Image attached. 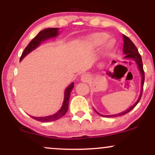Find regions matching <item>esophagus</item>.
<instances>
[{"label":"esophagus","mask_w":155,"mask_h":155,"mask_svg":"<svg viewBox=\"0 0 155 155\" xmlns=\"http://www.w3.org/2000/svg\"><path fill=\"white\" fill-rule=\"evenodd\" d=\"M81 81H84V82H87V81H89L90 78H89L88 75H87V74H83V75L81 76Z\"/></svg>","instance_id":"esophagus-1"}]
</instances>
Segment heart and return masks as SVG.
<instances>
[{
  "label": "heart",
  "instance_id": "1",
  "mask_svg": "<svg viewBox=\"0 0 155 155\" xmlns=\"http://www.w3.org/2000/svg\"><path fill=\"white\" fill-rule=\"evenodd\" d=\"M106 38H107V35L106 33H95V34H92L88 37V44L92 47H97V46L101 45ZM106 47L109 48L110 44H106Z\"/></svg>",
  "mask_w": 155,
  "mask_h": 155
}]
</instances>
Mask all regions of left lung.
Wrapping results in <instances>:
<instances>
[{
  "label": "left lung",
  "instance_id": "obj_1",
  "mask_svg": "<svg viewBox=\"0 0 155 155\" xmlns=\"http://www.w3.org/2000/svg\"><path fill=\"white\" fill-rule=\"evenodd\" d=\"M123 41H124V46H123V52L124 54H125L124 56V58L126 59H133V60L136 62L137 65H138V69H139L140 74H141L142 76V79H141V90H140V96L138 97V101H136V104L133 105V106H131L130 108H128L127 111L122 112V113L118 114H115V115H102L100 114L97 113V111H95L96 113L97 114H99L100 116L102 117H117V116H122V115L128 113L130 111L133 109L135 106L138 104V103L139 102L140 100V97H141L142 95V92H143V83H144V71H143V63H142V59H141V56L138 52V49H137L135 44L133 43L132 41L128 37L126 36L125 35H123Z\"/></svg>",
  "mask_w": 155,
  "mask_h": 155
}]
</instances>
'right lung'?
Masks as SVG:
<instances>
[{
	"label": "right lung",
	"mask_w": 155,
	"mask_h": 155,
	"mask_svg": "<svg viewBox=\"0 0 155 155\" xmlns=\"http://www.w3.org/2000/svg\"><path fill=\"white\" fill-rule=\"evenodd\" d=\"M58 34V28H47V29H44L43 31L39 32V33L34 38H33V40L28 44V45L27 46L25 49L24 51L22 52V55H21L20 58V61L22 60L27 54H29L31 51H33V49H35V48L38 47L40 45L42 41H44L45 40H47L48 38H52V37L57 36ZM74 83H71L68 87L66 88L65 91V94H64V101L63 106L57 112L54 114L50 115V116L47 117H31L34 120L39 121V122H52V121L59 120L60 118L63 117L64 115L66 114L68 111V103H69V99H70V95L71 90L74 89Z\"/></svg>",
	"instance_id": "add662e5"
}]
</instances>
